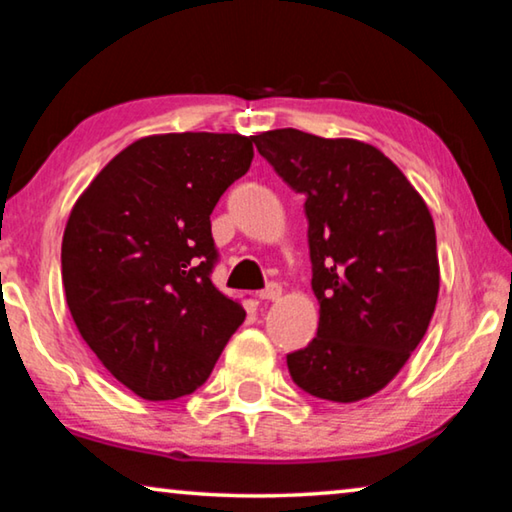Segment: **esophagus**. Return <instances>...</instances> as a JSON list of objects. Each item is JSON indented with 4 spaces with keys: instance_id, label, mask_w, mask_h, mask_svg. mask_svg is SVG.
Wrapping results in <instances>:
<instances>
[{
    "instance_id": "obj_1",
    "label": "esophagus",
    "mask_w": 512,
    "mask_h": 512,
    "mask_svg": "<svg viewBox=\"0 0 512 512\" xmlns=\"http://www.w3.org/2000/svg\"><path fill=\"white\" fill-rule=\"evenodd\" d=\"M282 296V287L277 282H268L266 289L259 291V298L262 300H280Z\"/></svg>"
}]
</instances>
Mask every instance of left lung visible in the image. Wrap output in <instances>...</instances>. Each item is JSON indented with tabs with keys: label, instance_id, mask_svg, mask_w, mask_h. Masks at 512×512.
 Returning a JSON list of instances; mask_svg holds the SVG:
<instances>
[{
	"label": "left lung",
	"instance_id": "left-lung-1",
	"mask_svg": "<svg viewBox=\"0 0 512 512\" xmlns=\"http://www.w3.org/2000/svg\"><path fill=\"white\" fill-rule=\"evenodd\" d=\"M253 142L277 176L305 196L320 320L316 339L287 354L293 384L318 400H363L400 372L436 309L431 214L375 146L296 128Z\"/></svg>",
	"mask_w": 512,
	"mask_h": 512
}]
</instances>
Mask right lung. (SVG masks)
I'll use <instances>...</instances> for the list:
<instances>
[{
	"instance_id": "right-lung-1",
	"label": "right lung",
	"mask_w": 512,
	"mask_h": 512,
	"mask_svg": "<svg viewBox=\"0 0 512 512\" xmlns=\"http://www.w3.org/2000/svg\"><path fill=\"white\" fill-rule=\"evenodd\" d=\"M253 137L169 133L112 158L69 214L67 307L110 375L144 400L203 386L246 311L214 287L210 214L253 162Z\"/></svg>"
}]
</instances>
